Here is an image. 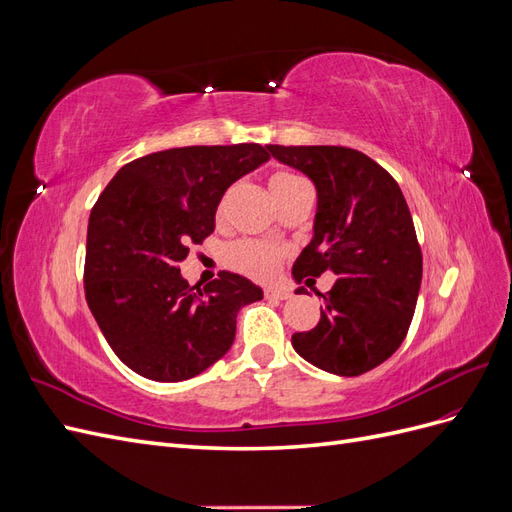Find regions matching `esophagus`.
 <instances>
[{
    "mask_svg": "<svg viewBox=\"0 0 512 512\" xmlns=\"http://www.w3.org/2000/svg\"><path fill=\"white\" fill-rule=\"evenodd\" d=\"M265 297L267 299H277V301H286L292 297V292L288 288H273V286H267L265 288Z\"/></svg>",
    "mask_w": 512,
    "mask_h": 512,
    "instance_id": "34e87169",
    "label": "esophagus"
}]
</instances>
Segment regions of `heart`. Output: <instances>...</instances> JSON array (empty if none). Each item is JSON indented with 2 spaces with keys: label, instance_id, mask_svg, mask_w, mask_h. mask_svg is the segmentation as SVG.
<instances>
[{
  "label": "heart",
  "instance_id": "1",
  "mask_svg": "<svg viewBox=\"0 0 512 512\" xmlns=\"http://www.w3.org/2000/svg\"><path fill=\"white\" fill-rule=\"evenodd\" d=\"M297 181L301 179L290 173H280L269 181V190L271 192L284 190ZM284 256H286V247L269 243V241H258V239L235 241L230 243L224 252L228 267L250 275L254 280H269V277H273L277 269H280Z\"/></svg>",
  "mask_w": 512,
  "mask_h": 512
}]
</instances>
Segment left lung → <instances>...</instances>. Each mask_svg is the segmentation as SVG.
I'll use <instances>...</instances> for the list:
<instances>
[{
    "label": "left lung",
    "instance_id": "1",
    "mask_svg": "<svg viewBox=\"0 0 512 512\" xmlns=\"http://www.w3.org/2000/svg\"><path fill=\"white\" fill-rule=\"evenodd\" d=\"M267 149L312 179L318 192L314 237L294 262V280L337 275L320 294V322L294 333L292 348L329 374L361 376L404 342L421 290L423 254L406 198L378 162L356 149Z\"/></svg>",
    "mask_w": 512,
    "mask_h": 512
}]
</instances>
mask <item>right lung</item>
<instances>
[{
    "label": "right lung",
    "instance_id": "add662e5",
    "mask_svg": "<svg viewBox=\"0 0 512 512\" xmlns=\"http://www.w3.org/2000/svg\"><path fill=\"white\" fill-rule=\"evenodd\" d=\"M267 160L256 143L166 149L119 168L96 200L85 299L108 346L138 376H198L235 342L239 309L262 299L247 277L222 271L200 290L177 265L213 232L224 192Z\"/></svg>",
    "mask_w": 512,
    "mask_h": 512
}]
</instances>
